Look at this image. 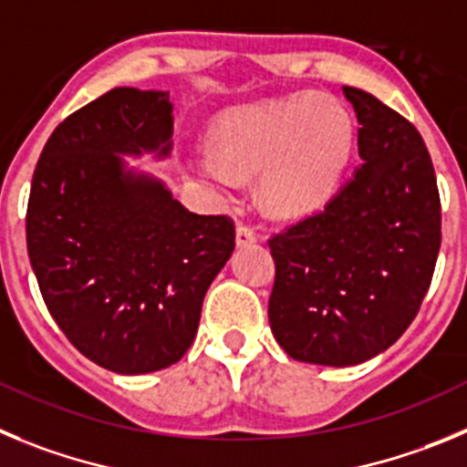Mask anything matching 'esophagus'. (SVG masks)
<instances>
[{"label":"esophagus","mask_w":467,"mask_h":467,"mask_svg":"<svg viewBox=\"0 0 467 467\" xmlns=\"http://www.w3.org/2000/svg\"><path fill=\"white\" fill-rule=\"evenodd\" d=\"M255 239L258 237H255L254 228H249V225H237V230H234V242H237V246H249Z\"/></svg>","instance_id":"esophagus-1"}]
</instances>
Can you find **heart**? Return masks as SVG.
Masks as SVG:
<instances>
[{
  "instance_id": "heart-1",
  "label": "heart",
  "mask_w": 467,
  "mask_h": 467,
  "mask_svg": "<svg viewBox=\"0 0 467 467\" xmlns=\"http://www.w3.org/2000/svg\"><path fill=\"white\" fill-rule=\"evenodd\" d=\"M218 161H204L200 182L225 192L234 176L260 174L265 202L296 216L321 207L347 170L354 125L333 98H296L234 109L212 130Z\"/></svg>"
}]
</instances>
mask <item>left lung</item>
Here are the masks:
<instances>
[{
    "label": "left lung",
    "mask_w": 467,
    "mask_h": 467,
    "mask_svg": "<svg viewBox=\"0 0 467 467\" xmlns=\"http://www.w3.org/2000/svg\"><path fill=\"white\" fill-rule=\"evenodd\" d=\"M360 165L323 212L270 239V327L302 363L347 368L407 330L440 251V195L421 134L369 92L344 86Z\"/></svg>",
    "instance_id": "obj_1"
}]
</instances>
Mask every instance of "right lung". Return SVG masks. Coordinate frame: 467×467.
Instances as JSON below:
<instances>
[{"mask_svg": "<svg viewBox=\"0 0 467 467\" xmlns=\"http://www.w3.org/2000/svg\"><path fill=\"white\" fill-rule=\"evenodd\" d=\"M165 90L113 88L62 120L32 176L27 254L50 317L92 363L146 375L182 360L207 288L234 251L228 216H200L125 158L171 153Z\"/></svg>", "mask_w": 467, "mask_h": 467, "instance_id": "add662e5", "label": "right lung"}]
</instances>
